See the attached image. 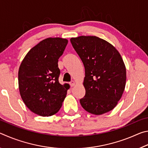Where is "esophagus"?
I'll use <instances>...</instances> for the list:
<instances>
[{"instance_id":"34e87169","label":"esophagus","mask_w":148,"mask_h":148,"mask_svg":"<svg viewBox=\"0 0 148 148\" xmlns=\"http://www.w3.org/2000/svg\"><path fill=\"white\" fill-rule=\"evenodd\" d=\"M70 86H71V87H73L74 85H75V82L74 81H73V80H72V81H71V82H70Z\"/></svg>"}]
</instances>
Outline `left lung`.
<instances>
[{"instance_id":"1","label":"left lung","mask_w":148,"mask_h":148,"mask_svg":"<svg viewBox=\"0 0 148 148\" xmlns=\"http://www.w3.org/2000/svg\"><path fill=\"white\" fill-rule=\"evenodd\" d=\"M71 42L85 67L86 95L79 100L89 113L101 115L114 109L126 84L121 55L108 42L95 36L72 38Z\"/></svg>"}]
</instances>
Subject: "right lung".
Returning <instances> with one entry per match:
<instances>
[{"mask_svg": "<svg viewBox=\"0 0 148 148\" xmlns=\"http://www.w3.org/2000/svg\"><path fill=\"white\" fill-rule=\"evenodd\" d=\"M68 40L48 38L27 53L20 65L18 82L20 95L27 107L41 116H51L61 108L69 85L59 82L58 59Z\"/></svg>", "mask_w": 148, "mask_h": 148, "instance_id": "1", "label": "right lung"}]
</instances>
